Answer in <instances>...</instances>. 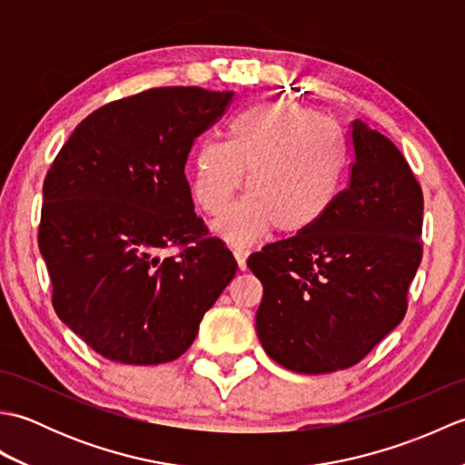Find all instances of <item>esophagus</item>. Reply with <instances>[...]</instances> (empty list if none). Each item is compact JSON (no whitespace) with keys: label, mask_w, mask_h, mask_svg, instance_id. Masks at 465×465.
I'll use <instances>...</instances> for the list:
<instances>
[{"label":"esophagus","mask_w":465,"mask_h":465,"mask_svg":"<svg viewBox=\"0 0 465 465\" xmlns=\"http://www.w3.org/2000/svg\"><path fill=\"white\" fill-rule=\"evenodd\" d=\"M248 255H250V250H245V248H233V258H235V262H238V268L243 272L245 268H248V263H245V260H248Z\"/></svg>","instance_id":"esophagus-1"}]
</instances>
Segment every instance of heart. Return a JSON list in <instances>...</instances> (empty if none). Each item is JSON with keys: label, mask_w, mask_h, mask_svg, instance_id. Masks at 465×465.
I'll return each instance as SVG.
<instances>
[{"label": "heart", "mask_w": 465, "mask_h": 465, "mask_svg": "<svg viewBox=\"0 0 465 465\" xmlns=\"http://www.w3.org/2000/svg\"><path fill=\"white\" fill-rule=\"evenodd\" d=\"M348 155L338 125L293 102L243 107L225 143L203 142L193 155L192 192L207 213H222L245 180L243 200L213 223L232 243L268 230L300 235L318 225L343 187Z\"/></svg>", "instance_id": "b5f03b06"}]
</instances>
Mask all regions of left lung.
<instances>
[{
    "label": "left lung",
    "instance_id": "8db88e82",
    "mask_svg": "<svg viewBox=\"0 0 465 465\" xmlns=\"http://www.w3.org/2000/svg\"><path fill=\"white\" fill-rule=\"evenodd\" d=\"M350 142V185L328 215L248 260L263 285L258 338L298 373L361 361L403 320L421 262L423 195L406 157L361 120Z\"/></svg>",
    "mask_w": 465,
    "mask_h": 465
}]
</instances>
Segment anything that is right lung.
<instances>
[{"label":"right lung","mask_w":465,"mask_h":465,"mask_svg":"<svg viewBox=\"0 0 465 465\" xmlns=\"http://www.w3.org/2000/svg\"><path fill=\"white\" fill-rule=\"evenodd\" d=\"M232 97L202 87L124 97L87 115L49 167L37 240L54 310L107 360L180 358L238 270L185 180L195 137Z\"/></svg>","instance_id":"obj_1"}]
</instances>
